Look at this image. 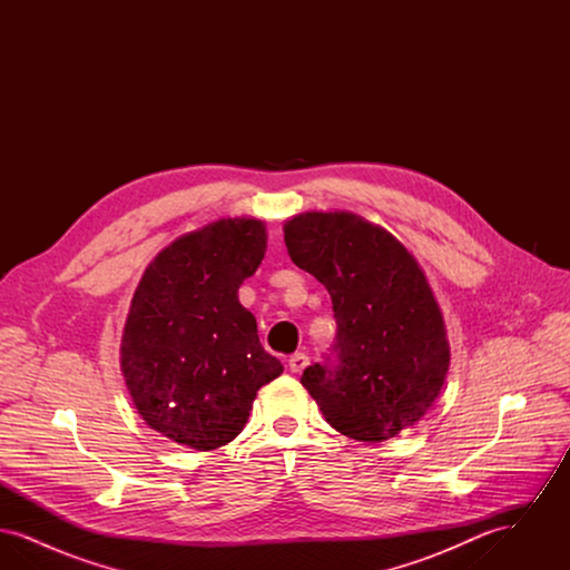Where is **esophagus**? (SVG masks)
Instances as JSON below:
<instances>
[{
	"instance_id": "1",
	"label": "esophagus",
	"mask_w": 570,
	"mask_h": 570,
	"mask_svg": "<svg viewBox=\"0 0 570 570\" xmlns=\"http://www.w3.org/2000/svg\"><path fill=\"white\" fill-rule=\"evenodd\" d=\"M307 365H309V356L307 354L297 353L288 358V367H291L293 374H301Z\"/></svg>"
}]
</instances>
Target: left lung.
Returning a JSON list of instances; mask_svg holds the SVG:
<instances>
[{
    "label": "left lung",
    "mask_w": 570,
    "mask_h": 570,
    "mask_svg": "<svg viewBox=\"0 0 570 570\" xmlns=\"http://www.w3.org/2000/svg\"><path fill=\"white\" fill-rule=\"evenodd\" d=\"M284 242L333 301V356L301 376L326 423L353 440L384 442L421 421L440 395L451 351L414 256L389 230L348 212L291 217Z\"/></svg>",
    "instance_id": "8db88e82"
}]
</instances>
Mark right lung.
Here are the masks:
<instances>
[{"mask_svg":"<svg viewBox=\"0 0 570 570\" xmlns=\"http://www.w3.org/2000/svg\"><path fill=\"white\" fill-rule=\"evenodd\" d=\"M265 249V222L217 219L166 245L136 286L121 372L145 423L177 444L235 440L258 389L284 372L237 297Z\"/></svg>","mask_w":570,"mask_h":570,"instance_id":"obj_1","label":"right lung"}]
</instances>
